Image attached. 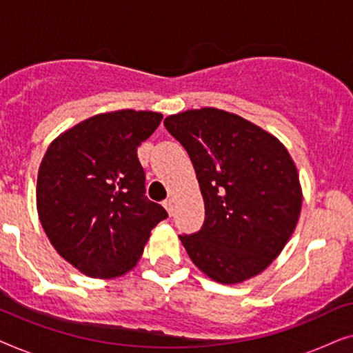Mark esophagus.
<instances>
[{
  "instance_id": "34e87169",
  "label": "esophagus",
  "mask_w": 353,
  "mask_h": 353,
  "mask_svg": "<svg viewBox=\"0 0 353 353\" xmlns=\"http://www.w3.org/2000/svg\"><path fill=\"white\" fill-rule=\"evenodd\" d=\"M163 207H165V210L168 212V215H172L173 214V199L163 201Z\"/></svg>"
}]
</instances>
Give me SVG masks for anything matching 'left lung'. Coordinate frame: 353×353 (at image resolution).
Here are the masks:
<instances>
[{"label":"left lung","mask_w":353,"mask_h":353,"mask_svg":"<svg viewBox=\"0 0 353 353\" xmlns=\"http://www.w3.org/2000/svg\"><path fill=\"white\" fill-rule=\"evenodd\" d=\"M163 125L186 149L204 197V225L180 236L190 259L223 284L263 272L301 214V183L288 149L249 120L214 108L170 115Z\"/></svg>","instance_id":"8db88e82"}]
</instances>
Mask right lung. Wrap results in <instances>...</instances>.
I'll return each mask as SVG.
<instances>
[{"mask_svg": "<svg viewBox=\"0 0 353 353\" xmlns=\"http://www.w3.org/2000/svg\"><path fill=\"white\" fill-rule=\"evenodd\" d=\"M162 114L117 110L90 117L50 144L37 181V209L51 244L91 278H114L141 257L168 214L149 201L138 146Z\"/></svg>", "mask_w": 353, "mask_h": 353, "instance_id": "add662e5", "label": "right lung"}]
</instances>
